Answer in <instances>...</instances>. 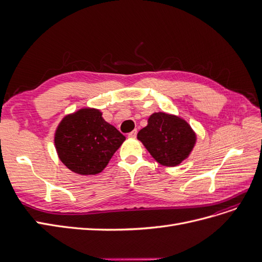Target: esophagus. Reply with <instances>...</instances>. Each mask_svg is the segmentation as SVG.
Returning a JSON list of instances; mask_svg holds the SVG:
<instances>
[{
  "instance_id": "obj_1",
  "label": "esophagus",
  "mask_w": 262,
  "mask_h": 262,
  "mask_svg": "<svg viewBox=\"0 0 262 262\" xmlns=\"http://www.w3.org/2000/svg\"><path fill=\"white\" fill-rule=\"evenodd\" d=\"M137 134H138V131H137V130H133V131H131V132L128 134V137H129V138H137Z\"/></svg>"
}]
</instances>
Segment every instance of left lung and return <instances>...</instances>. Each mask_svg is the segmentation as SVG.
I'll use <instances>...</instances> for the list:
<instances>
[{
    "instance_id": "left-lung-1",
    "label": "left lung",
    "mask_w": 262,
    "mask_h": 262,
    "mask_svg": "<svg viewBox=\"0 0 262 262\" xmlns=\"http://www.w3.org/2000/svg\"><path fill=\"white\" fill-rule=\"evenodd\" d=\"M154 160L164 166H177L186 160L195 144V134L179 117L156 113L138 133Z\"/></svg>"
}]
</instances>
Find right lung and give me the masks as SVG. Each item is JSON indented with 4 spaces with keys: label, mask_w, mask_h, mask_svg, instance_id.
I'll return each instance as SVG.
<instances>
[{
    "label": "right lung",
    "mask_w": 262,
    "mask_h": 262,
    "mask_svg": "<svg viewBox=\"0 0 262 262\" xmlns=\"http://www.w3.org/2000/svg\"><path fill=\"white\" fill-rule=\"evenodd\" d=\"M125 137L106 122L96 109L67 116L55 131L54 144L61 162L80 175H95L109 163Z\"/></svg>",
    "instance_id": "obj_1"
}]
</instances>
